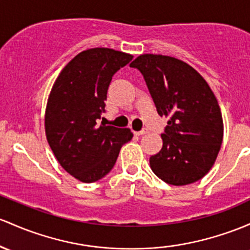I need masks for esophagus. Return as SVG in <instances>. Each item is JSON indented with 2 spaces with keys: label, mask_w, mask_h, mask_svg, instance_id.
Wrapping results in <instances>:
<instances>
[{
  "label": "esophagus",
  "mask_w": 250,
  "mask_h": 250,
  "mask_svg": "<svg viewBox=\"0 0 250 250\" xmlns=\"http://www.w3.org/2000/svg\"><path fill=\"white\" fill-rule=\"evenodd\" d=\"M147 133H148L147 128H144V129H141L140 131H135L136 135H144V134H147Z\"/></svg>",
  "instance_id": "obj_1"
}]
</instances>
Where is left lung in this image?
<instances>
[{
    "instance_id": "left-lung-1",
    "label": "left lung",
    "mask_w": 250,
    "mask_h": 250,
    "mask_svg": "<svg viewBox=\"0 0 250 250\" xmlns=\"http://www.w3.org/2000/svg\"><path fill=\"white\" fill-rule=\"evenodd\" d=\"M130 67L144 76L160 116L169 117L163 148L149 158L150 168L175 186L202 179L215 164L223 120L215 95L190 65L173 57L142 54Z\"/></svg>"
}]
</instances>
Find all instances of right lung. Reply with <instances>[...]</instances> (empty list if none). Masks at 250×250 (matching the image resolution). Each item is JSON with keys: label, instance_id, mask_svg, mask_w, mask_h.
I'll list each match as a JSON object with an SVG mask.
<instances>
[{"label": "right lung", "instance_id": "right-lung-1", "mask_svg": "<svg viewBox=\"0 0 250 250\" xmlns=\"http://www.w3.org/2000/svg\"><path fill=\"white\" fill-rule=\"evenodd\" d=\"M131 59L111 48L86 49L62 68L52 87L46 138L62 168L81 182L94 183L108 174L121 147L133 138L128 128L98 125L112 76Z\"/></svg>", "mask_w": 250, "mask_h": 250}]
</instances>
